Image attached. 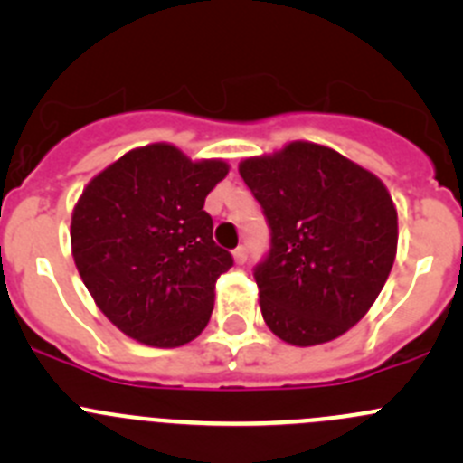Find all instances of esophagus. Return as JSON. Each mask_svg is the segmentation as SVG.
<instances>
[{"instance_id": "obj_1", "label": "esophagus", "mask_w": 463, "mask_h": 463, "mask_svg": "<svg viewBox=\"0 0 463 463\" xmlns=\"http://www.w3.org/2000/svg\"><path fill=\"white\" fill-rule=\"evenodd\" d=\"M246 258H249V250H246V246H240V249L232 250V260H235V264H244Z\"/></svg>"}]
</instances>
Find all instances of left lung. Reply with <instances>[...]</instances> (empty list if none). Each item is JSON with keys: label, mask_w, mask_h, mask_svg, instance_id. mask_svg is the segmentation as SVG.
<instances>
[{"label": "left lung", "mask_w": 463, "mask_h": 463, "mask_svg": "<svg viewBox=\"0 0 463 463\" xmlns=\"http://www.w3.org/2000/svg\"><path fill=\"white\" fill-rule=\"evenodd\" d=\"M270 226L255 269L269 329L296 347L329 343L376 302L399 241L385 184L326 145L291 141L240 163Z\"/></svg>", "instance_id": "1"}]
</instances>
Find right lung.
Masks as SVG:
<instances>
[{
	"mask_svg": "<svg viewBox=\"0 0 463 463\" xmlns=\"http://www.w3.org/2000/svg\"><path fill=\"white\" fill-rule=\"evenodd\" d=\"M176 145L134 147L98 172L71 213V255L105 318L129 338L181 347L208 325L214 284L232 266L203 210L228 175Z\"/></svg>",
	"mask_w": 463,
	"mask_h": 463,
	"instance_id": "obj_1",
	"label": "right lung"
}]
</instances>
